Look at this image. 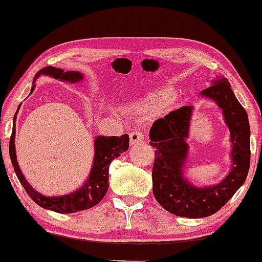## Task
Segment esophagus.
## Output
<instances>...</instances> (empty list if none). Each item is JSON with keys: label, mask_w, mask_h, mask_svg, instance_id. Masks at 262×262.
<instances>
[{"label": "esophagus", "mask_w": 262, "mask_h": 262, "mask_svg": "<svg viewBox=\"0 0 262 262\" xmlns=\"http://www.w3.org/2000/svg\"><path fill=\"white\" fill-rule=\"evenodd\" d=\"M143 141H144V135H143L142 131H134L130 134V143L132 145L138 144Z\"/></svg>", "instance_id": "1"}]
</instances>
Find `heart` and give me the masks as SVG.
I'll use <instances>...</instances> for the list:
<instances>
[{"instance_id":"obj_1","label":"heart","mask_w":262,"mask_h":262,"mask_svg":"<svg viewBox=\"0 0 262 262\" xmlns=\"http://www.w3.org/2000/svg\"><path fill=\"white\" fill-rule=\"evenodd\" d=\"M173 92H170L169 89H163V91L156 92L148 96L144 101L139 102L138 105H136V108L142 111V110H157L162 108V107L167 106L168 103H170L173 100Z\"/></svg>"}]
</instances>
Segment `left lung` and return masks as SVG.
<instances>
[{
	"label": "left lung",
	"mask_w": 262,
	"mask_h": 262,
	"mask_svg": "<svg viewBox=\"0 0 262 262\" xmlns=\"http://www.w3.org/2000/svg\"><path fill=\"white\" fill-rule=\"evenodd\" d=\"M222 110L230 131L231 169L223 180L198 187L185 177L187 138L194 107L184 106L157 119L149 132L155 148L152 192L164 210L179 217L203 218L216 213L245 184L250 164V127L248 116L225 77H216L200 92Z\"/></svg>",
	"instance_id": "1"
}]
</instances>
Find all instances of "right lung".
I'll use <instances>...</instances> for the list:
<instances>
[{
  "label": "right lung",
  "instance_id": "obj_1",
  "mask_svg": "<svg viewBox=\"0 0 262 262\" xmlns=\"http://www.w3.org/2000/svg\"><path fill=\"white\" fill-rule=\"evenodd\" d=\"M41 75L50 76L62 82H69V83H78V82L83 80V75L80 71H64L59 68L46 67L39 70L35 75L30 94L33 93L35 88V80ZM20 106L21 103L17 107L13 119V132L9 141V156L10 160H12L14 171H15L20 184L26 189L27 194L31 196V199L34 203H37L39 206L59 213L78 212V211L91 209V207L95 206L96 204L101 202L110 186V164L114 159L119 157L121 154L128 149V143H130L128 135L125 134L123 136H111V137L98 136L94 139V160H93L91 173H89L87 180L83 182V185L76 191L69 193V194L46 196L35 191L28 184V181L25 179L23 171L20 169L19 163H17L15 152V120Z\"/></svg>",
  "mask_w": 262,
  "mask_h": 262
}]
</instances>
